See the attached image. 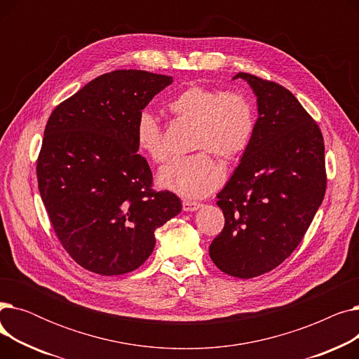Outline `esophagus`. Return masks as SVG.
<instances>
[{"label": "esophagus", "mask_w": 359, "mask_h": 359, "mask_svg": "<svg viewBox=\"0 0 359 359\" xmlns=\"http://www.w3.org/2000/svg\"><path fill=\"white\" fill-rule=\"evenodd\" d=\"M182 208L186 212H192V211H196V210L201 208V203L195 202V201H183L182 202Z\"/></svg>", "instance_id": "1"}]
</instances>
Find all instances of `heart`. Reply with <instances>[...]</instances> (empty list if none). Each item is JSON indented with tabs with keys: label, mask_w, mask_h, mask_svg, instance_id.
Masks as SVG:
<instances>
[{
	"label": "heart",
	"mask_w": 359,
	"mask_h": 359,
	"mask_svg": "<svg viewBox=\"0 0 359 359\" xmlns=\"http://www.w3.org/2000/svg\"><path fill=\"white\" fill-rule=\"evenodd\" d=\"M167 107L180 122L192 125L191 149L199 151L165 164L158 183L187 199L210 195L222 183L224 170L209 153L227 161L246 153L256 129L255 106L243 93L191 84L176 93ZM135 140L148 160L160 164L167 158L161 122L148 110L137 119Z\"/></svg>",
	"instance_id": "1"
}]
</instances>
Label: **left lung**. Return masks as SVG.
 <instances>
[{
    "label": "left lung",
    "instance_id": "1",
    "mask_svg": "<svg viewBox=\"0 0 359 359\" xmlns=\"http://www.w3.org/2000/svg\"><path fill=\"white\" fill-rule=\"evenodd\" d=\"M257 97L253 140L218 194L225 224L210 256L224 273L250 279L279 266L303 240L326 192L317 122L280 84L238 72Z\"/></svg>",
    "mask_w": 359,
    "mask_h": 359
}]
</instances>
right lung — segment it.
I'll return each mask as SVG.
<instances>
[{"label":"right lung","instance_id":"right-lung-1","mask_svg":"<svg viewBox=\"0 0 359 359\" xmlns=\"http://www.w3.org/2000/svg\"><path fill=\"white\" fill-rule=\"evenodd\" d=\"M173 83L163 74L116 69L91 80L53 109L36 164L52 229L84 269L135 271L153 253L154 231L182 211L153 189L135 125L142 109Z\"/></svg>","mask_w":359,"mask_h":359}]
</instances>
